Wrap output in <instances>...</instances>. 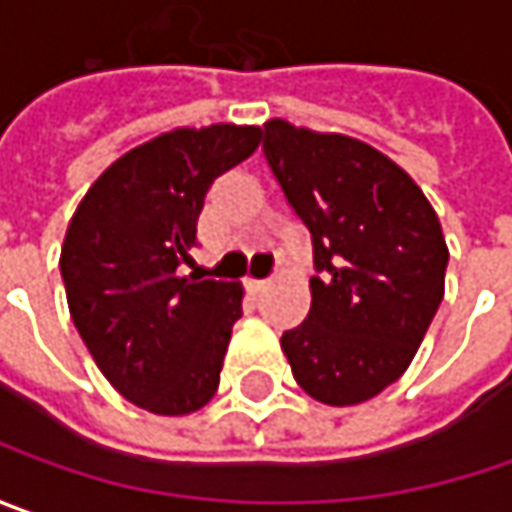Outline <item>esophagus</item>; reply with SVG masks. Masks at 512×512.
Instances as JSON below:
<instances>
[{
  "label": "esophagus",
  "mask_w": 512,
  "mask_h": 512,
  "mask_svg": "<svg viewBox=\"0 0 512 512\" xmlns=\"http://www.w3.org/2000/svg\"><path fill=\"white\" fill-rule=\"evenodd\" d=\"M266 286H269V280H255V278L246 280V289H249V295H263V292H266Z\"/></svg>",
  "instance_id": "obj_1"
}]
</instances>
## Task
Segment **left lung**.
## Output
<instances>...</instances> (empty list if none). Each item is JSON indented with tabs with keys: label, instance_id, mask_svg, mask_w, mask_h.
I'll use <instances>...</instances> for the list:
<instances>
[{
	"label": "left lung",
	"instance_id": "1",
	"mask_svg": "<svg viewBox=\"0 0 512 512\" xmlns=\"http://www.w3.org/2000/svg\"><path fill=\"white\" fill-rule=\"evenodd\" d=\"M263 157L312 237V306L280 338L292 375L329 407L369 401L410 367L444 298L441 223L404 168L346 134L269 120Z\"/></svg>",
	"mask_w": 512,
	"mask_h": 512
}]
</instances>
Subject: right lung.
I'll return each mask as SVG.
<instances>
[{
	"instance_id": "1",
	"label": "right lung",
	"mask_w": 512,
	"mask_h": 512,
	"mask_svg": "<svg viewBox=\"0 0 512 512\" xmlns=\"http://www.w3.org/2000/svg\"><path fill=\"white\" fill-rule=\"evenodd\" d=\"M257 125L174 128L102 171L68 223L59 272L71 321L125 401L189 415L212 401L243 289L180 278L206 191L255 154Z\"/></svg>"
}]
</instances>
